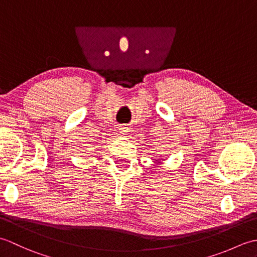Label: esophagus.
<instances>
[{
	"label": "esophagus",
	"instance_id": "obj_1",
	"mask_svg": "<svg viewBox=\"0 0 257 257\" xmlns=\"http://www.w3.org/2000/svg\"><path fill=\"white\" fill-rule=\"evenodd\" d=\"M120 130H121V133L124 135L125 133H128L129 132V127L127 124H122L121 127H120Z\"/></svg>",
	"mask_w": 257,
	"mask_h": 257
}]
</instances>
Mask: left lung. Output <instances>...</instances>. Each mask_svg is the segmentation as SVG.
Masks as SVG:
<instances>
[{"label": "left lung", "instance_id": "8db88e82", "mask_svg": "<svg viewBox=\"0 0 257 257\" xmlns=\"http://www.w3.org/2000/svg\"><path fill=\"white\" fill-rule=\"evenodd\" d=\"M160 159H158V160H156V163H160V161H159Z\"/></svg>", "mask_w": 257, "mask_h": 257}]
</instances>
